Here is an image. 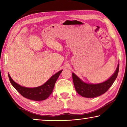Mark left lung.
Wrapping results in <instances>:
<instances>
[{
    "instance_id": "1",
    "label": "left lung",
    "mask_w": 127,
    "mask_h": 127,
    "mask_svg": "<svg viewBox=\"0 0 127 127\" xmlns=\"http://www.w3.org/2000/svg\"><path fill=\"white\" fill-rule=\"evenodd\" d=\"M119 64H118L115 72L107 80L97 84L85 83L74 73H72L73 81L76 91L82 97L94 98L105 93L109 90L117 78L119 72Z\"/></svg>"
}]
</instances>
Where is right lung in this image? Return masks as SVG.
<instances>
[{"label": "right lung", "mask_w": 127, "mask_h": 127, "mask_svg": "<svg viewBox=\"0 0 127 127\" xmlns=\"http://www.w3.org/2000/svg\"><path fill=\"white\" fill-rule=\"evenodd\" d=\"M62 70H60L53 75L44 85L33 88L21 86L13 80L9 74L8 77L12 85L23 97L34 101H42L46 99L53 92L55 83Z\"/></svg>", "instance_id": "right-lung-1"}]
</instances>
